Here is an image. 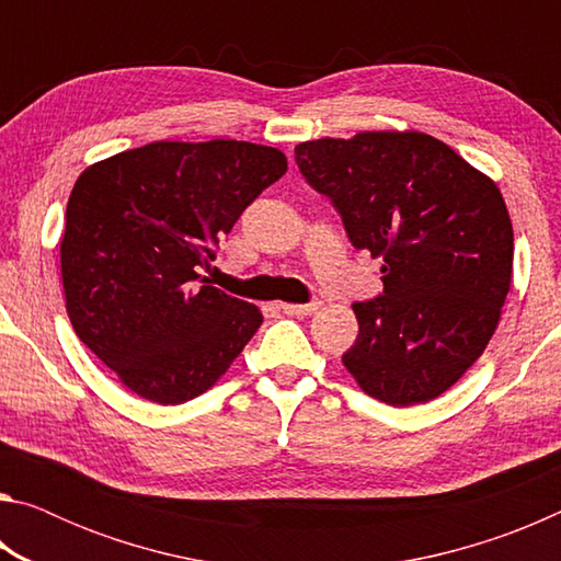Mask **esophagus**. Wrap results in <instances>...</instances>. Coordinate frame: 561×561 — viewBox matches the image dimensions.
<instances>
[{
  "mask_svg": "<svg viewBox=\"0 0 561 561\" xmlns=\"http://www.w3.org/2000/svg\"><path fill=\"white\" fill-rule=\"evenodd\" d=\"M321 301H309V304H279V309L284 311V314L289 317H309L314 314V311H319Z\"/></svg>",
  "mask_w": 561,
  "mask_h": 561,
  "instance_id": "34e87169",
  "label": "esophagus"
}]
</instances>
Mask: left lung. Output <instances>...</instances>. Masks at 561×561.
Listing matches in <instances>:
<instances>
[{
  "instance_id": "obj_1",
  "label": "left lung",
  "mask_w": 561,
  "mask_h": 561,
  "mask_svg": "<svg viewBox=\"0 0 561 561\" xmlns=\"http://www.w3.org/2000/svg\"><path fill=\"white\" fill-rule=\"evenodd\" d=\"M348 240L383 260V294L356 301L344 354L358 388L388 405L428 403L482 356L512 282L515 237L495 180L417 130H364L294 148Z\"/></svg>"
}]
</instances>
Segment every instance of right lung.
Masks as SVG:
<instances>
[{
    "label": "right lung",
    "mask_w": 561,
    "mask_h": 561,
    "mask_svg": "<svg viewBox=\"0 0 561 561\" xmlns=\"http://www.w3.org/2000/svg\"><path fill=\"white\" fill-rule=\"evenodd\" d=\"M287 158L247 140H156L89 165L61 237L66 311L83 344L146 401L213 388L262 324L254 304L203 279L215 244Z\"/></svg>",
    "instance_id": "right-lung-1"
}]
</instances>
